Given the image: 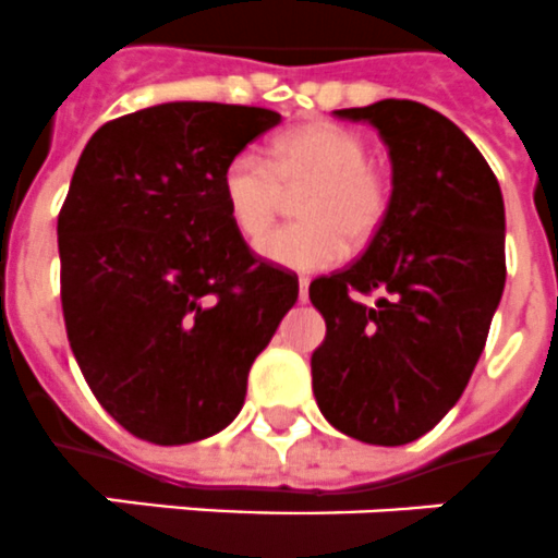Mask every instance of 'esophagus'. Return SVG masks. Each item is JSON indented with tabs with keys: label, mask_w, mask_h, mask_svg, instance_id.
<instances>
[{
	"label": "esophagus",
	"mask_w": 558,
	"mask_h": 558,
	"mask_svg": "<svg viewBox=\"0 0 558 558\" xmlns=\"http://www.w3.org/2000/svg\"><path fill=\"white\" fill-rule=\"evenodd\" d=\"M298 298H301V303L310 301V280L306 278L298 280Z\"/></svg>",
	"instance_id": "obj_1"
}]
</instances>
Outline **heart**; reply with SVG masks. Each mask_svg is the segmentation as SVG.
I'll return each instance as SVG.
<instances>
[{
	"label": "heart",
	"instance_id": "obj_1",
	"mask_svg": "<svg viewBox=\"0 0 558 558\" xmlns=\"http://www.w3.org/2000/svg\"><path fill=\"white\" fill-rule=\"evenodd\" d=\"M369 160V143L357 131L318 122L275 143L271 162L240 151L226 162L220 194L229 220L243 238L269 229L283 194H301V223L280 226L257 243L266 264L315 271L338 264L352 243H366L384 223L389 183Z\"/></svg>",
	"mask_w": 558,
	"mask_h": 558
}]
</instances>
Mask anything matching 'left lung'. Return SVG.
<instances>
[{"mask_svg":"<svg viewBox=\"0 0 558 558\" xmlns=\"http://www.w3.org/2000/svg\"><path fill=\"white\" fill-rule=\"evenodd\" d=\"M335 114L378 129L392 194L364 255L312 280L326 320L312 389L343 436L398 447L436 427L478 364L505 292V201L482 151L433 108L381 99Z\"/></svg>","mask_w":558,"mask_h":558,"instance_id":"obj_1","label":"left lung"}]
</instances>
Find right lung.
<instances>
[{
	"label": "right lung",
	"mask_w": 558,
	"mask_h": 558,
	"mask_svg": "<svg viewBox=\"0 0 558 558\" xmlns=\"http://www.w3.org/2000/svg\"><path fill=\"white\" fill-rule=\"evenodd\" d=\"M278 111L162 102L106 122L59 211L62 315L85 381L143 441L189 444L238 418L248 369L298 278L248 252L220 174Z\"/></svg>",
	"instance_id": "1"
}]
</instances>
